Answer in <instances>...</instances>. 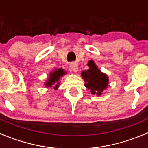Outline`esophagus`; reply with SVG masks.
<instances>
[{
	"label": "esophagus",
	"mask_w": 148,
	"mask_h": 148,
	"mask_svg": "<svg viewBox=\"0 0 148 148\" xmlns=\"http://www.w3.org/2000/svg\"><path fill=\"white\" fill-rule=\"evenodd\" d=\"M70 68L71 69V70H72L74 72H77L78 71V65L77 64L75 63H72L70 64Z\"/></svg>",
	"instance_id": "obj_1"
}]
</instances>
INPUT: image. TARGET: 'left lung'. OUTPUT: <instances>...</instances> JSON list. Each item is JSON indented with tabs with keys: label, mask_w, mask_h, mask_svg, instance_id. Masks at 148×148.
I'll use <instances>...</instances> for the list:
<instances>
[{
	"label": "left lung",
	"mask_w": 148,
	"mask_h": 148,
	"mask_svg": "<svg viewBox=\"0 0 148 148\" xmlns=\"http://www.w3.org/2000/svg\"><path fill=\"white\" fill-rule=\"evenodd\" d=\"M87 66L89 69L81 73L82 77L85 82V87L87 88L92 95L100 96L103 91L108 86V77L105 73L101 71L93 60L89 61Z\"/></svg>",
	"instance_id": "left-lung-1"
}]
</instances>
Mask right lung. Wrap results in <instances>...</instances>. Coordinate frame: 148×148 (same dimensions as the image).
Wrapping results in <instances>:
<instances>
[{
  "label": "right lung",
  "instance_id": "1",
  "mask_svg": "<svg viewBox=\"0 0 148 148\" xmlns=\"http://www.w3.org/2000/svg\"><path fill=\"white\" fill-rule=\"evenodd\" d=\"M66 74V71H64L63 69H55L53 71L49 72V77L44 82V85L47 88L53 86V89L55 90H57L59 86V84H60V78Z\"/></svg>",
  "mask_w": 148,
  "mask_h": 148
}]
</instances>
